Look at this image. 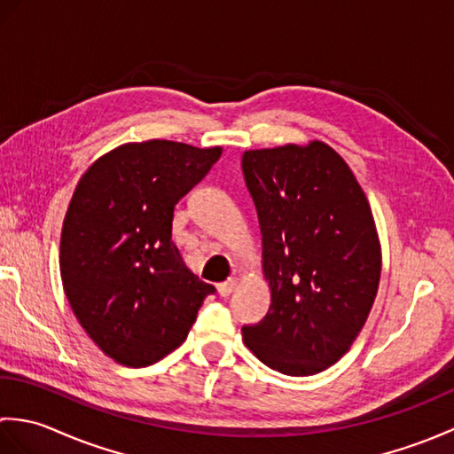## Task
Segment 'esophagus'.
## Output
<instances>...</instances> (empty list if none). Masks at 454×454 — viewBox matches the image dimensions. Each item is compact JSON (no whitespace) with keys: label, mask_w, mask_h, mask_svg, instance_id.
Here are the masks:
<instances>
[{"label":"esophagus","mask_w":454,"mask_h":454,"mask_svg":"<svg viewBox=\"0 0 454 454\" xmlns=\"http://www.w3.org/2000/svg\"><path fill=\"white\" fill-rule=\"evenodd\" d=\"M236 285H238V278H236V277H230L228 281H224V283H220V285H218V294H220V296H228L230 293L234 291Z\"/></svg>","instance_id":"34e87169"}]
</instances>
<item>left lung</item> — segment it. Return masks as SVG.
<instances>
[{
  "mask_svg": "<svg viewBox=\"0 0 454 454\" xmlns=\"http://www.w3.org/2000/svg\"><path fill=\"white\" fill-rule=\"evenodd\" d=\"M246 187L263 236L271 306L244 325V343L269 369L322 372L341 359L369 316L380 244L359 183L324 142L249 150Z\"/></svg>",
  "mask_w": 454,
  "mask_h": 454,
  "instance_id": "8db88e82",
  "label": "left lung"
}]
</instances>
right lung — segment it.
Masks as SVG:
<instances>
[{
  "label": "right lung",
  "mask_w": 454,
  "mask_h": 454,
  "mask_svg": "<svg viewBox=\"0 0 454 454\" xmlns=\"http://www.w3.org/2000/svg\"><path fill=\"white\" fill-rule=\"evenodd\" d=\"M220 153L171 140L124 144L74 191L60 239L64 291L83 330L121 364L163 359L216 293L183 263L171 224L177 202Z\"/></svg>",
  "instance_id": "obj_1"
}]
</instances>
